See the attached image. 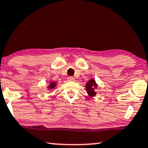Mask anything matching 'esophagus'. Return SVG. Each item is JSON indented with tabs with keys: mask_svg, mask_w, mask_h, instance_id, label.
<instances>
[{
	"mask_svg": "<svg viewBox=\"0 0 148 148\" xmlns=\"http://www.w3.org/2000/svg\"><path fill=\"white\" fill-rule=\"evenodd\" d=\"M67 80H68L69 81H75V80H74V78L73 77V76H69V77L67 78Z\"/></svg>",
	"mask_w": 148,
	"mask_h": 148,
	"instance_id": "obj_1",
	"label": "esophagus"
}]
</instances>
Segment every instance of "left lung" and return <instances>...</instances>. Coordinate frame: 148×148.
<instances>
[{
	"label": "left lung",
	"mask_w": 148,
	"mask_h": 148,
	"mask_svg": "<svg viewBox=\"0 0 148 148\" xmlns=\"http://www.w3.org/2000/svg\"><path fill=\"white\" fill-rule=\"evenodd\" d=\"M97 85L96 84L94 80L91 79L90 81L88 82L86 84V90L88 91V93L91 97H94L96 95V92H94V88L97 89Z\"/></svg>",
	"instance_id": "obj_1"
}]
</instances>
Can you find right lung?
<instances>
[{"instance_id":"obj_1","label":"right lung","mask_w":148,"mask_h":148,"mask_svg":"<svg viewBox=\"0 0 148 148\" xmlns=\"http://www.w3.org/2000/svg\"><path fill=\"white\" fill-rule=\"evenodd\" d=\"M55 86H56V83H53V82H52V83H50V85H49V88H48L50 89V90H51V89L54 88Z\"/></svg>"}]
</instances>
